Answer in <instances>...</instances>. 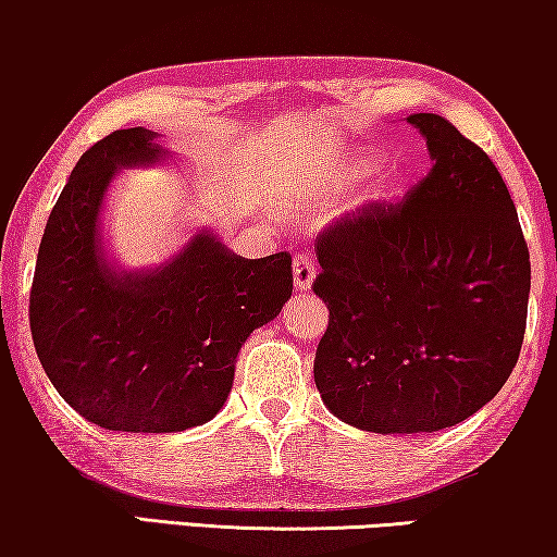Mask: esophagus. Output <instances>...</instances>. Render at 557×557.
Instances as JSON below:
<instances>
[{"label":"esophagus","mask_w":557,"mask_h":557,"mask_svg":"<svg viewBox=\"0 0 557 557\" xmlns=\"http://www.w3.org/2000/svg\"><path fill=\"white\" fill-rule=\"evenodd\" d=\"M317 276V265H314V258L309 253H299L294 258V286L296 288H309L311 281Z\"/></svg>","instance_id":"1"}]
</instances>
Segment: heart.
<instances>
[{"mask_svg": "<svg viewBox=\"0 0 557 557\" xmlns=\"http://www.w3.org/2000/svg\"><path fill=\"white\" fill-rule=\"evenodd\" d=\"M375 166H377L375 157L362 154V157H357L352 164H349V174H352V177H357V174H372L375 172Z\"/></svg>", "mask_w": 557, "mask_h": 557, "instance_id": "b5f03b06", "label": "heart"}]
</instances>
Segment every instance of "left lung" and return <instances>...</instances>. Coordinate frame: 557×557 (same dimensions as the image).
Returning <instances> with one entry per match:
<instances>
[{
  "label": "left lung",
  "mask_w": 557,
  "mask_h": 557,
  "mask_svg": "<svg viewBox=\"0 0 557 557\" xmlns=\"http://www.w3.org/2000/svg\"><path fill=\"white\" fill-rule=\"evenodd\" d=\"M408 121L431 172L317 238L311 288L330 326L314 383L334 416L372 433L467 421L512 375L528 324L530 250L499 170L436 113Z\"/></svg>",
  "instance_id": "obj_1"
}]
</instances>
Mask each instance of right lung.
Masks as SVG:
<instances>
[{
	"instance_id": "obj_1",
	"label": "right lung",
	"mask_w": 557,
	"mask_h": 557,
	"mask_svg": "<svg viewBox=\"0 0 557 557\" xmlns=\"http://www.w3.org/2000/svg\"><path fill=\"white\" fill-rule=\"evenodd\" d=\"M149 128H121L78 159L37 250L29 330L67 406L109 431L172 433L210 421L233 387L235 357L278 317L292 256L240 258L208 233L147 273H119L98 215L121 166L164 154Z\"/></svg>"
}]
</instances>
